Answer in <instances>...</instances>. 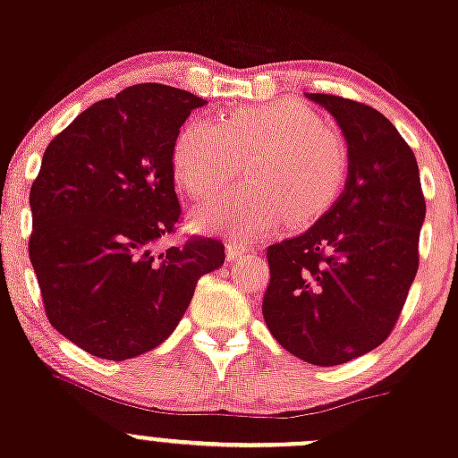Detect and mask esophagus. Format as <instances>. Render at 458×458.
<instances>
[{"label":"esophagus","mask_w":458,"mask_h":458,"mask_svg":"<svg viewBox=\"0 0 458 458\" xmlns=\"http://www.w3.org/2000/svg\"><path fill=\"white\" fill-rule=\"evenodd\" d=\"M225 257H228L230 263H242L245 261V257H250V250H245L243 245L230 242L225 245Z\"/></svg>","instance_id":"obj_1"}]
</instances>
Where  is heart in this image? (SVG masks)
<instances>
[{"label":"heart","instance_id":"obj_1","mask_svg":"<svg viewBox=\"0 0 458 458\" xmlns=\"http://www.w3.org/2000/svg\"><path fill=\"white\" fill-rule=\"evenodd\" d=\"M242 162L250 184L206 206L195 221L201 230L252 242L285 219H320L343 191L349 151L314 109L290 100L237 109L219 127L191 120L173 144V177L192 199L219 195Z\"/></svg>","mask_w":458,"mask_h":458}]
</instances>
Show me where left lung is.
Returning <instances> with one entry per match:
<instances>
[{"mask_svg": "<svg viewBox=\"0 0 458 458\" xmlns=\"http://www.w3.org/2000/svg\"><path fill=\"white\" fill-rule=\"evenodd\" d=\"M343 129V195L298 237L267 248L263 318L283 349L335 367L388 338L420 267L426 219L415 153L386 115L331 94H307Z\"/></svg>", "mask_w": 458, "mask_h": 458, "instance_id": "1", "label": "left lung"}]
</instances>
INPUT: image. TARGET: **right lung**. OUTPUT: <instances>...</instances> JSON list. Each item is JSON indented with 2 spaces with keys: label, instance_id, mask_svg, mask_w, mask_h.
Wrapping results in <instances>:
<instances>
[{
  "label": "right lung",
  "instance_id": "add662e5",
  "mask_svg": "<svg viewBox=\"0 0 458 458\" xmlns=\"http://www.w3.org/2000/svg\"><path fill=\"white\" fill-rule=\"evenodd\" d=\"M206 100L160 83L123 89L47 144L30 189L28 252L50 325L103 360H129L175 331L224 243L192 237L153 252L180 219L171 156Z\"/></svg>",
  "mask_w": 458,
  "mask_h": 458
}]
</instances>
